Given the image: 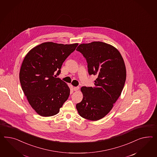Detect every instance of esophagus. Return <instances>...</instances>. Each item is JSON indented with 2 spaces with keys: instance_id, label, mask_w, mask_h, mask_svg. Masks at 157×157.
Wrapping results in <instances>:
<instances>
[{
  "instance_id": "esophagus-1",
  "label": "esophagus",
  "mask_w": 157,
  "mask_h": 157,
  "mask_svg": "<svg viewBox=\"0 0 157 157\" xmlns=\"http://www.w3.org/2000/svg\"><path fill=\"white\" fill-rule=\"evenodd\" d=\"M79 87H74L73 88V89H74V90L75 91H78V90H79Z\"/></svg>"
}]
</instances>
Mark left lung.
<instances>
[{"instance_id":"1","label":"left lung","mask_w":157,"mask_h":157,"mask_svg":"<svg viewBox=\"0 0 157 157\" xmlns=\"http://www.w3.org/2000/svg\"><path fill=\"white\" fill-rule=\"evenodd\" d=\"M85 56L90 75H97L93 87H81L83 99L76 104L79 115L96 121L113 109L122 93L126 78L123 58L115 47L102 42L82 43L76 48Z\"/></svg>"}]
</instances>
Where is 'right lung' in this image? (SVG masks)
<instances>
[{"instance_id":"add662e5","label":"right lung","mask_w":157,"mask_h":157,"mask_svg":"<svg viewBox=\"0 0 157 157\" xmlns=\"http://www.w3.org/2000/svg\"><path fill=\"white\" fill-rule=\"evenodd\" d=\"M78 43L63 44L48 42L34 47L23 60L19 72L21 89L30 106L42 117L59 112L70 89L58 78L65 59Z\"/></svg>"}]
</instances>
